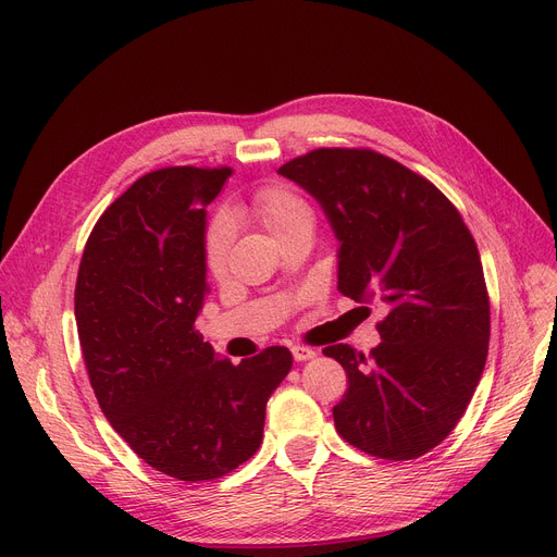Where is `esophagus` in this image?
<instances>
[{"label":"esophagus","instance_id":"1","mask_svg":"<svg viewBox=\"0 0 557 557\" xmlns=\"http://www.w3.org/2000/svg\"><path fill=\"white\" fill-rule=\"evenodd\" d=\"M292 355L296 361H308V359H314L317 357V350L314 348H308V346H294L292 348Z\"/></svg>","mask_w":557,"mask_h":557}]
</instances>
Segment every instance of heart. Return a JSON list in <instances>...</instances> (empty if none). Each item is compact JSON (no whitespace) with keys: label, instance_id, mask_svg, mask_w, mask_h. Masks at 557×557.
Instances as JSON below:
<instances>
[{"label":"heart","instance_id":"b5f03b06","mask_svg":"<svg viewBox=\"0 0 557 557\" xmlns=\"http://www.w3.org/2000/svg\"><path fill=\"white\" fill-rule=\"evenodd\" d=\"M249 211L274 238H281L296 223L312 219L308 202L283 183H272L256 189L249 198ZM232 236L234 227L225 213H219V216L209 221L202 236V265L211 276L223 274Z\"/></svg>","mask_w":557,"mask_h":557}]
</instances>
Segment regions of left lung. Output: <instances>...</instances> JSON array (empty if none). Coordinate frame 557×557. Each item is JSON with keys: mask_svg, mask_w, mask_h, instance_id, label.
Returning a JSON list of instances; mask_svg holds the SVG:
<instances>
[{"mask_svg": "<svg viewBox=\"0 0 557 557\" xmlns=\"http://www.w3.org/2000/svg\"><path fill=\"white\" fill-rule=\"evenodd\" d=\"M278 174L312 194L338 238V292L379 296L370 357L327 346L348 374L336 433L379 459L440 446L482 379L491 304L480 251L455 205L423 176L372 149H314Z\"/></svg>", "mask_w": 557, "mask_h": 557, "instance_id": "1", "label": "left lung"}]
</instances>
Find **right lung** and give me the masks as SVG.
<instances>
[{"instance_id":"obj_1","label":"right lung","mask_w":557,"mask_h":557,"mask_svg":"<svg viewBox=\"0 0 557 557\" xmlns=\"http://www.w3.org/2000/svg\"><path fill=\"white\" fill-rule=\"evenodd\" d=\"M230 166L149 171L84 247L75 323L98 404L132 450L181 482L219 480L263 442L265 406L292 368L281 346L234 366L196 330L209 292L207 205Z\"/></svg>"}]
</instances>
